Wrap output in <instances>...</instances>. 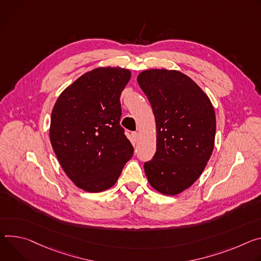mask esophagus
<instances>
[{"instance_id": "34e87169", "label": "esophagus", "mask_w": 261, "mask_h": 261, "mask_svg": "<svg viewBox=\"0 0 261 261\" xmlns=\"http://www.w3.org/2000/svg\"><path fill=\"white\" fill-rule=\"evenodd\" d=\"M132 138H133L134 142L138 141V139H139V134H138L137 132H134V133H132Z\"/></svg>"}]
</instances>
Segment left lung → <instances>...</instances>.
<instances>
[{
  "mask_svg": "<svg viewBox=\"0 0 261 261\" xmlns=\"http://www.w3.org/2000/svg\"><path fill=\"white\" fill-rule=\"evenodd\" d=\"M137 81L156 123V151L144 164L145 174L160 193L177 195L199 178L213 153L214 107L200 87L180 71L149 69Z\"/></svg>",
  "mask_w": 261,
  "mask_h": 261,
  "instance_id": "left-lung-1",
  "label": "left lung"
}]
</instances>
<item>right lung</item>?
<instances>
[{"mask_svg": "<svg viewBox=\"0 0 261 261\" xmlns=\"http://www.w3.org/2000/svg\"><path fill=\"white\" fill-rule=\"evenodd\" d=\"M130 71L99 67L74 81L58 97L49 139L66 175L86 192L117 181L134 147L120 125V95Z\"/></svg>", "mask_w": 261, "mask_h": 261, "instance_id": "right-lung-1", "label": "right lung"}]
</instances>
